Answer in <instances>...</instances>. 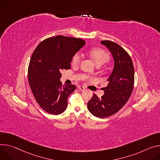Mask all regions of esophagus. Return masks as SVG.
I'll use <instances>...</instances> for the list:
<instances>
[{"label": "esophagus", "mask_w": 160, "mask_h": 160, "mask_svg": "<svg viewBox=\"0 0 160 160\" xmlns=\"http://www.w3.org/2000/svg\"><path fill=\"white\" fill-rule=\"evenodd\" d=\"M78 89H79V90H81V91H84V90H85V88L83 87V86H78Z\"/></svg>", "instance_id": "34e87169"}]
</instances>
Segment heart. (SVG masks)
<instances>
[{"instance_id": "1", "label": "heart", "mask_w": 160, "mask_h": 160, "mask_svg": "<svg viewBox=\"0 0 160 160\" xmlns=\"http://www.w3.org/2000/svg\"><path fill=\"white\" fill-rule=\"evenodd\" d=\"M90 55L98 66L102 65L110 59L108 53L100 49H92L90 52ZM81 58L82 57L80 53H76L72 58V64L74 65H79L81 62Z\"/></svg>"}]
</instances>
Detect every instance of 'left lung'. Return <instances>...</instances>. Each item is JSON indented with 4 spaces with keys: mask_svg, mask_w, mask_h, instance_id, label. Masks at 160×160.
Masks as SVG:
<instances>
[{
    "mask_svg": "<svg viewBox=\"0 0 160 160\" xmlns=\"http://www.w3.org/2000/svg\"><path fill=\"white\" fill-rule=\"evenodd\" d=\"M114 59V68L108 79L104 95L98 98L94 94L88 102L89 111L95 116L103 118L118 112L128 100L134 85V67L131 57L121 46L110 41H102Z\"/></svg>",
    "mask_w": 160,
    "mask_h": 160,
    "instance_id": "obj_1",
    "label": "left lung"
}]
</instances>
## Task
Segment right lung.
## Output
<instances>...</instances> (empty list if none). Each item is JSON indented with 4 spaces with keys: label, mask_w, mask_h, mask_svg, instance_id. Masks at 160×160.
Returning a JSON list of instances; mask_svg holds the SVG:
<instances>
[{
    "label": "right lung",
    "mask_w": 160,
    "mask_h": 160,
    "mask_svg": "<svg viewBox=\"0 0 160 160\" xmlns=\"http://www.w3.org/2000/svg\"><path fill=\"white\" fill-rule=\"evenodd\" d=\"M84 44L81 39L57 35L44 40L34 50L28 69V82L35 99L46 112L58 115L66 110L68 97L76 86L62 85L61 72L70 68L73 57Z\"/></svg>",
    "instance_id": "obj_1"
}]
</instances>
